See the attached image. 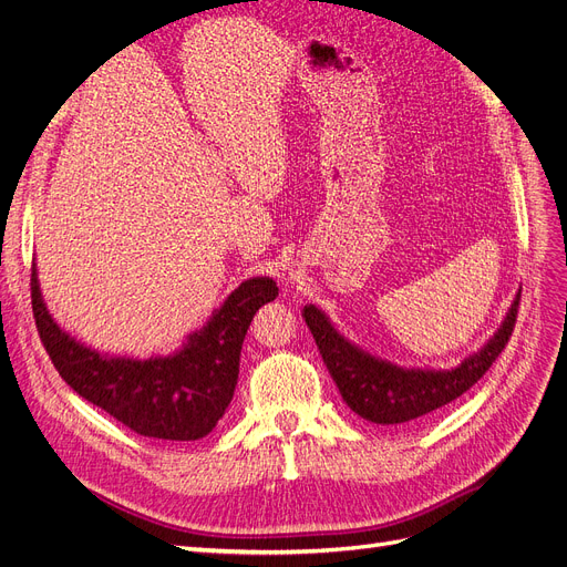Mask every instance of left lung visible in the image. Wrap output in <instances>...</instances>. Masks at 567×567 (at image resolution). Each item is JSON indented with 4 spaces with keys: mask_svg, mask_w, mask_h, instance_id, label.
Returning <instances> with one entry per match:
<instances>
[{
    "mask_svg": "<svg viewBox=\"0 0 567 567\" xmlns=\"http://www.w3.org/2000/svg\"><path fill=\"white\" fill-rule=\"evenodd\" d=\"M518 299L520 291L491 341L453 369H406L373 358L350 343L312 303L303 308V320L343 402L369 423L402 425L451 404L491 369L514 331Z\"/></svg>",
    "mask_w": 567,
    "mask_h": 567,
    "instance_id": "obj_1",
    "label": "left lung"
}]
</instances>
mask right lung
I'll return each instance as SVG.
<instances>
[{"label":"right lung","mask_w":567,"mask_h":567,"mask_svg":"<svg viewBox=\"0 0 567 567\" xmlns=\"http://www.w3.org/2000/svg\"><path fill=\"white\" fill-rule=\"evenodd\" d=\"M32 312L49 358L79 396L142 436L196 442L215 430L234 400L245 333L255 312L278 297L272 278H249L230 291L173 354L114 358L83 346L49 312L32 264Z\"/></svg>","instance_id":"add662e5"}]
</instances>
